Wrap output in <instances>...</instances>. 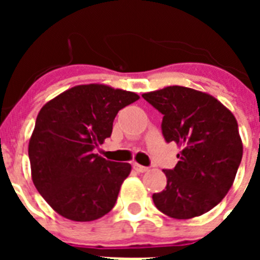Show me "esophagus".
Returning a JSON list of instances; mask_svg holds the SVG:
<instances>
[{"mask_svg": "<svg viewBox=\"0 0 260 260\" xmlns=\"http://www.w3.org/2000/svg\"><path fill=\"white\" fill-rule=\"evenodd\" d=\"M133 168H134L137 172H139V173H144V172L148 171V168L143 167V165L141 164H138V162H134V164H133Z\"/></svg>", "mask_w": 260, "mask_h": 260, "instance_id": "obj_1", "label": "esophagus"}]
</instances>
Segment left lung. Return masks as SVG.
<instances>
[{
    "label": "left lung",
    "mask_w": 260,
    "mask_h": 260,
    "mask_svg": "<svg viewBox=\"0 0 260 260\" xmlns=\"http://www.w3.org/2000/svg\"><path fill=\"white\" fill-rule=\"evenodd\" d=\"M142 96L164 116L165 141L181 148L174 169L164 171L165 189L152 195L156 208L177 220L208 212L228 194L242 158L237 119L212 95L189 87Z\"/></svg>",
    "instance_id": "obj_1"
}]
</instances>
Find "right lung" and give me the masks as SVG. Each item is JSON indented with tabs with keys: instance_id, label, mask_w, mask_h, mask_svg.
<instances>
[{
	"instance_id": "add662e5",
	"label": "right lung",
	"mask_w": 260,
	"mask_h": 260,
	"mask_svg": "<svg viewBox=\"0 0 260 260\" xmlns=\"http://www.w3.org/2000/svg\"><path fill=\"white\" fill-rule=\"evenodd\" d=\"M139 96L107 84H80L41 108L28 143L34 185L58 215L92 221L116 204L128 162L93 153L112 135L119 110Z\"/></svg>"
}]
</instances>
